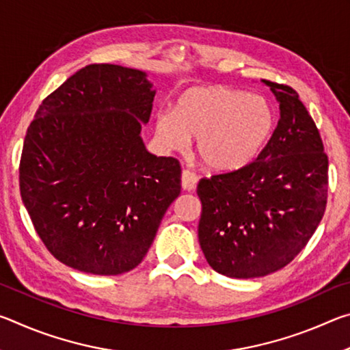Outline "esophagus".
<instances>
[{
  "label": "esophagus",
  "instance_id": "1",
  "mask_svg": "<svg viewBox=\"0 0 350 350\" xmlns=\"http://www.w3.org/2000/svg\"><path fill=\"white\" fill-rule=\"evenodd\" d=\"M196 183H198L196 174L188 170L182 171V188L185 189V191H193V189L196 188Z\"/></svg>",
  "mask_w": 350,
  "mask_h": 350
}]
</instances>
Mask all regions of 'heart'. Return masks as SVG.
Here are the masks:
<instances>
[{"instance_id":"1","label":"heart","mask_w":350,"mask_h":350,"mask_svg":"<svg viewBox=\"0 0 350 350\" xmlns=\"http://www.w3.org/2000/svg\"><path fill=\"white\" fill-rule=\"evenodd\" d=\"M157 139L170 150H182L189 137L205 168L233 173L256 161L273 134L275 111L265 97L225 86L189 88L176 100L173 112L154 118Z\"/></svg>"}]
</instances>
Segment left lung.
<instances>
[{
  "label": "left lung",
  "mask_w": 350,
  "mask_h": 350,
  "mask_svg": "<svg viewBox=\"0 0 350 350\" xmlns=\"http://www.w3.org/2000/svg\"><path fill=\"white\" fill-rule=\"evenodd\" d=\"M280 103V122L256 161L200 179L199 244L228 278L273 273L306 247L327 202L329 161L315 122L290 86L262 80Z\"/></svg>",
  "instance_id": "left-lung-1"
}]
</instances>
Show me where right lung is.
I'll return each instance as SVG.
<instances>
[{
  "label": "right lung",
  "mask_w": 350,
  "mask_h": 350,
  "mask_svg": "<svg viewBox=\"0 0 350 350\" xmlns=\"http://www.w3.org/2000/svg\"><path fill=\"white\" fill-rule=\"evenodd\" d=\"M156 90L144 70L90 64L47 96L27 128L20 191L41 241L68 267L133 270L180 194V165L146 150Z\"/></svg>",
  "instance_id": "add662e5"
}]
</instances>
